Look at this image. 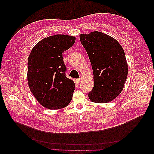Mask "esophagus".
<instances>
[{"label":"esophagus","instance_id":"34e87169","mask_svg":"<svg viewBox=\"0 0 154 154\" xmlns=\"http://www.w3.org/2000/svg\"><path fill=\"white\" fill-rule=\"evenodd\" d=\"M76 82H77V83H78V84H79V83H80L81 82V79H80V78L77 79V80H76Z\"/></svg>","mask_w":154,"mask_h":154}]
</instances>
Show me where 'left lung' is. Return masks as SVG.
<instances>
[{"mask_svg": "<svg viewBox=\"0 0 154 154\" xmlns=\"http://www.w3.org/2000/svg\"><path fill=\"white\" fill-rule=\"evenodd\" d=\"M80 39L90 59L94 87L88 97L94 103H108L123 89L128 75L125 51L112 37L99 31L81 34Z\"/></svg>", "mask_w": 154, "mask_h": 154, "instance_id": "obj_1", "label": "left lung"}]
</instances>
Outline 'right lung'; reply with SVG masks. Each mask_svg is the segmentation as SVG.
<instances>
[{
  "mask_svg": "<svg viewBox=\"0 0 154 154\" xmlns=\"http://www.w3.org/2000/svg\"><path fill=\"white\" fill-rule=\"evenodd\" d=\"M75 40V36L66 35L50 36L38 42L31 51L27 82L32 94L45 108L63 109L72 100L75 84L66 76L62 53Z\"/></svg>",
  "mask_w": 154,
  "mask_h": 154,
  "instance_id": "1",
  "label": "right lung"
}]
</instances>
